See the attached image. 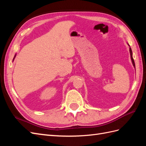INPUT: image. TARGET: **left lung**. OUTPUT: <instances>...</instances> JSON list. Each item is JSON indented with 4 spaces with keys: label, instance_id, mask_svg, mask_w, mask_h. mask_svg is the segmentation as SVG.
Returning a JSON list of instances; mask_svg holds the SVG:
<instances>
[{
    "label": "left lung",
    "instance_id": "8db88e82",
    "mask_svg": "<svg viewBox=\"0 0 146 146\" xmlns=\"http://www.w3.org/2000/svg\"><path fill=\"white\" fill-rule=\"evenodd\" d=\"M127 44L129 46V43H128V42H127ZM129 47H130V46H129ZM129 51H130V57H131V60L132 64H133V67H134V68H135V61H134V60H133V54H132V50H131V47H129Z\"/></svg>",
    "mask_w": 146,
    "mask_h": 146
}]
</instances>
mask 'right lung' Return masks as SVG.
Returning <instances> with one entry per match:
<instances>
[{"mask_svg":"<svg viewBox=\"0 0 146 146\" xmlns=\"http://www.w3.org/2000/svg\"><path fill=\"white\" fill-rule=\"evenodd\" d=\"M16 56V54H15V57H14V58H13V61H14V60H15V58Z\"/></svg>","mask_w":146,"mask_h":146,"instance_id":"add662e5","label":"right lung"}]
</instances>
